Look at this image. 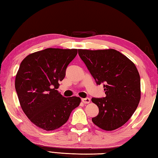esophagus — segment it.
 I'll use <instances>...</instances> for the list:
<instances>
[{
    "label": "esophagus",
    "mask_w": 158,
    "mask_h": 158,
    "mask_svg": "<svg viewBox=\"0 0 158 158\" xmlns=\"http://www.w3.org/2000/svg\"><path fill=\"white\" fill-rule=\"evenodd\" d=\"M81 101L85 104H89V103H90V98H82Z\"/></svg>",
    "instance_id": "esophagus-1"
}]
</instances>
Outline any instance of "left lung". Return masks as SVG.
<instances>
[{
	"label": "left lung",
	"instance_id": "left-lung-1",
	"mask_svg": "<svg viewBox=\"0 0 158 158\" xmlns=\"http://www.w3.org/2000/svg\"><path fill=\"white\" fill-rule=\"evenodd\" d=\"M78 52L96 84H104L106 97L91 99L99 108L93 123L106 131L121 127L132 116L140 101V76L135 65L112 49H79Z\"/></svg>",
	"mask_w": 158,
	"mask_h": 158
}]
</instances>
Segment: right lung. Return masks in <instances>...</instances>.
<instances>
[{
	"instance_id": "1",
	"label": "right lung",
	"mask_w": 158,
	"mask_h": 158,
	"mask_svg": "<svg viewBox=\"0 0 158 158\" xmlns=\"http://www.w3.org/2000/svg\"><path fill=\"white\" fill-rule=\"evenodd\" d=\"M77 54L76 49L48 48L21 61L15 78L19 101L26 116L41 129L60 127L81 102L80 98H65L56 90Z\"/></svg>"
}]
</instances>
